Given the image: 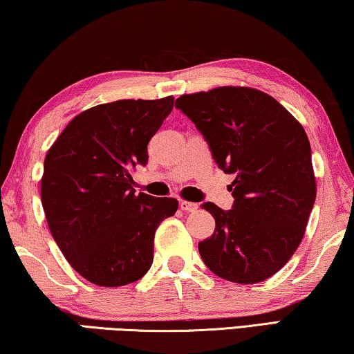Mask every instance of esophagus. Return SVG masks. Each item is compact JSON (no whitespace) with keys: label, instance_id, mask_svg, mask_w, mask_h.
Masks as SVG:
<instances>
[{"label":"esophagus","instance_id":"esophagus-1","mask_svg":"<svg viewBox=\"0 0 354 354\" xmlns=\"http://www.w3.org/2000/svg\"><path fill=\"white\" fill-rule=\"evenodd\" d=\"M180 208L183 212H196L198 210V204H194V202H188V201H180Z\"/></svg>","mask_w":354,"mask_h":354}]
</instances>
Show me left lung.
<instances>
[{"mask_svg": "<svg viewBox=\"0 0 354 354\" xmlns=\"http://www.w3.org/2000/svg\"><path fill=\"white\" fill-rule=\"evenodd\" d=\"M176 106L204 135L218 166L236 174L230 210L204 204L216 227L199 243L202 260L225 281L268 279L298 249L315 202L303 125L276 98L246 86L183 94Z\"/></svg>", "mask_w": 354, "mask_h": 354, "instance_id": "obj_1", "label": "left lung"}]
</instances>
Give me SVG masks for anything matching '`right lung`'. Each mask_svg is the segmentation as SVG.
Instances as JSON below:
<instances>
[{
	"mask_svg": "<svg viewBox=\"0 0 354 354\" xmlns=\"http://www.w3.org/2000/svg\"><path fill=\"white\" fill-rule=\"evenodd\" d=\"M172 106L174 97L92 106L46 152V223L72 268L95 286L141 279L152 265L156 227L177 212L176 199L135 194L131 187V172L147 163V144Z\"/></svg>",
	"mask_w": 354,
	"mask_h": 354,
	"instance_id": "add662e5",
	"label": "right lung"
}]
</instances>
